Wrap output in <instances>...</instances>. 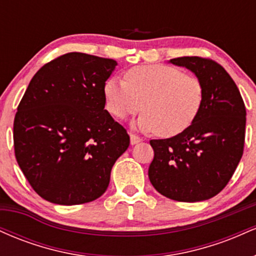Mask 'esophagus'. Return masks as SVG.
I'll list each match as a JSON object with an SVG mask.
<instances>
[{
	"label": "esophagus",
	"instance_id": "1",
	"mask_svg": "<svg viewBox=\"0 0 256 256\" xmlns=\"http://www.w3.org/2000/svg\"><path fill=\"white\" fill-rule=\"evenodd\" d=\"M140 140H142V138H140L138 136H136V134H130V142H131L132 146L137 144V143H140Z\"/></svg>",
	"mask_w": 256,
	"mask_h": 256
}]
</instances>
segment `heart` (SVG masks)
I'll return each mask as SVG.
<instances>
[{
    "instance_id": "b5f03b06",
    "label": "heart",
    "mask_w": 256,
    "mask_h": 256,
    "mask_svg": "<svg viewBox=\"0 0 256 256\" xmlns=\"http://www.w3.org/2000/svg\"><path fill=\"white\" fill-rule=\"evenodd\" d=\"M104 106L124 119L142 110L134 122L138 130L173 137L198 118L204 100L201 80L167 64H142L125 72L124 80L110 77L104 85Z\"/></svg>"
}]
</instances>
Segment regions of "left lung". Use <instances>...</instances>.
I'll list each match as a JSON object with an SVG mask.
<instances>
[{
    "label": "left lung",
    "mask_w": 256,
    "mask_h": 256,
    "mask_svg": "<svg viewBox=\"0 0 256 256\" xmlns=\"http://www.w3.org/2000/svg\"><path fill=\"white\" fill-rule=\"evenodd\" d=\"M170 62L190 70L201 80V112L186 130L152 140L154 158L148 176L161 195L180 202L204 201L219 194L243 155L246 107L224 67L210 58L183 56Z\"/></svg>",
    "instance_id": "8db88e82"
}]
</instances>
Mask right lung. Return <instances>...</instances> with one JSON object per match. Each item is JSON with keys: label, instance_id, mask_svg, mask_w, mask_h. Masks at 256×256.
I'll return each instance as SVG.
<instances>
[{"label": "right lung", "instance_id": "right-lung-1", "mask_svg": "<svg viewBox=\"0 0 256 256\" xmlns=\"http://www.w3.org/2000/svg\"><path fill=\"white\" fill-rule=\"evenodd\" d=\"M112 58L68 52L31 79L14 118V152L32 189L56 204H82L104 195L128 132L104 110Z\"/></svg>", "mask_w": 256, "mask_h": 256}]
</instances>
